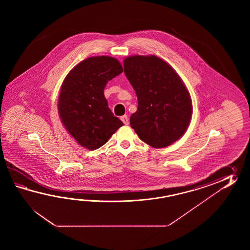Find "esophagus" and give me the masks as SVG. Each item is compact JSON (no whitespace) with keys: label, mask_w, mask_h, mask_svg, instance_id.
Masks as SVG:
<instances>
[{"label":"esophagus","mask_w":250,"mask_h":250,"mask_svg":"<svg viewBox=\"0 0 250 250\" xmlns=\"http://www.w3.org/2000/svg\"><path fill=\"white\" fill-rule=\"evenodd\" d=\"M121 120H122V122H123L125 125H127L128 123H129V121H128V117H127V115H123L121 117Z\"/></svg>","instance_id":"1"}]
</instances>
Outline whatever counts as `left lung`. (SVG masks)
Listing matches in <instances>:
<instances>
[{
	"mask_svg": "<svg viewBox=\"0 0 250 250\" xmlns=\"http://www.w3.org/2000/svg\"><path fill=\"white\" fill-rule=\"evenodd\" d=\"M124 73L138 97L130 126L139 138L155 148L175 142L192 115L191 97L179 75L154 55L127 57Z\"/></svg>",
	"mask_w": 250,
	"mask_h": 250,
	"instance_id": "left-lung-1",
	"label": "left lung"
}]
</instances>
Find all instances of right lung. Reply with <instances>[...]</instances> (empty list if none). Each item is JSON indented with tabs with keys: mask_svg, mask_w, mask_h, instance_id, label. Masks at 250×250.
Segmentation results:
<instances>
[{
	"mask_svg": "<svg viewBox=\"0 0 250 250\" xmlns=\"http://www.w3.org/2000/svg\"><path fill=\"white\" fill-rule=\"evenodd\" d=\"M123 71L110 56L85 59L66 76L61 87L58 111L62 123L81 146L96 150L123 125L108 107L104 89Z\"/></svg>",
	"mask_w": 250,
	"mask_h": 250,
	"instance_id": "1",
	"label": "right lung"
}]
</instances>
